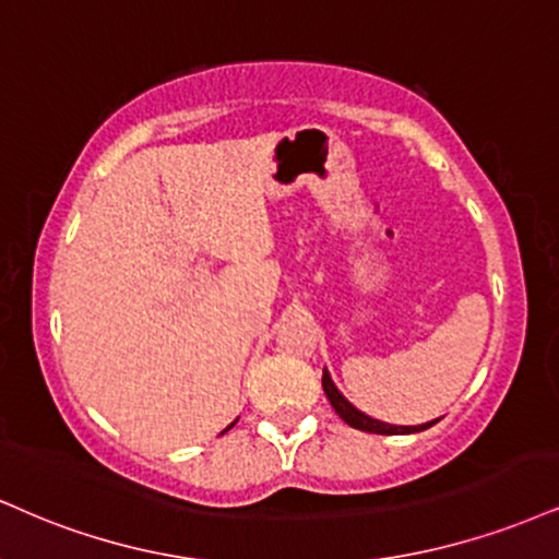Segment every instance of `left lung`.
I'll return each instance as SVG.
<instances>
[{
	"instance_id": "8db88e82",
	"label": "left lung",
	"mask_w": 559,
	"mask_h": 559,
	"mask_svg": "<svg viewBox=\"0 0 559 559\" xmlns=\"http://www.w3.org/2000/svg\"><path fill=\"white\" fill-rule=\"evenodd\" d=\"M322 390H325L328 401H331V406L335 408V414H338L341 419H344L348 427L361 429V432H374V435H414V432H421V429H429L432 425H437V419H435V421H425V425H414V427L388 425V421H380V419H374V416L359 412V408H356L354 403L348 401L344 393H341L338 385H335L333 378H331V372H328V367L322 369Z\"/></svg>"
}]
</instances>
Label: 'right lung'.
I'll use <instances>...</instances> for the list:
<instances>
[{
  "label": "right lung",
  "instance_id": "obj_1",
  "mask_svg": "<svg viewBox=\"0 0 559 559\" xmlns=\"http://www.w3.org/2000/svg\"><path fill=\"white\" fill-rule=\"evenodd\" d=\"M234 425H237V421H231V425H228V427H226V429H231V427H234ZM226 429H224V432H226ZM224 432H221V435H224Z\"/></svg>",
  "mask_w": 559,
  "mask_h": 559
}]
</instances>
